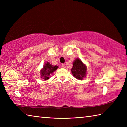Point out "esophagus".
Returning a JSON list of instances; mask_svg holds the SVG:
<instances>
[{"label":"esophagus","instance_id":"obj_1","mask_svg":"<svg viewBox=\"0 0 127 127\" xmlns=\"http://www.w3.org/2000/svg\"><path fill=\"white\" fill-rule=\"evenodd\" d=\"M62 68H65V64H62Z\"/></svg>","mask_w":127,"mask_h":127}]
</instances>
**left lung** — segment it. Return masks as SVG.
<instances>
[{
  "mask_svg": "<svg viewBox=\"0 0 127 127\" xmlns=\"http://www.w3.org/2000/svg\"><path fill=\"white\" fill-rule=\"evenodd\" d=\"M71 72L75 78L79 80H82L86 75V66L82 63L81 59L77 58L73 63Z\"/></svg>",
  "mask_w": 127,
  "mask_h": 127,
  "instance_id": "left-lung-1",
  "label": "left lung"
}]
</instances>
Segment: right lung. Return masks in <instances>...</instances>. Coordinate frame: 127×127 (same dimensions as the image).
<instances>
[{
	"instance_id": "1",
	"label": "right lung",
	"mask_w": 127,
	"mask_h": 127,
	"mask_svg": "<svg viewBox=\"0 0 127 127\" xmlns=\"http://www.w3.org/2000/svg\"><path fill=\"white\" fill-rule=\"evenodd\" d=\"M58 68V66L55 65L53 66L50 64L49 62H47L44 66V67L41 70L40 74L41 75V78H42L45 80L49 79L51 74H52L53 72H54L57 70V69Z\"/></svg>"
}]
</instances>
